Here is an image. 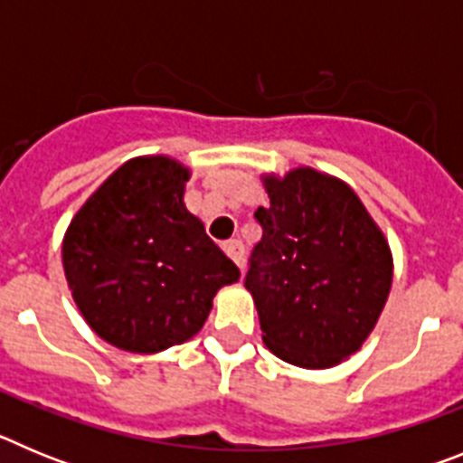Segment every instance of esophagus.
<instances>
[{
	"label": "esophagus",
	"mask_w": 463,
	"mask_h": 463,
	"mask_svg": "<svg viewBox=\"0 0 463 463\" xmlns=\"http://www.w3.org/2000/svg\"><path fill=\"white\" fill-rule=\"evenodd\" d=\"M222 250L227 252L229 260L234 261L236 267L243 271V243H241V241H227V243H222Z\"/></svg>",
	"instance_id": "esophagus-1"
}]
</instances>
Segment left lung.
<instances>
[{
    "label": "left lung",
    "instance_id": "left-lung-1",
    "mask_svg": "<svg viewBox=\"0 0 463 463\" xmlns=\"http://www.w3.org/2000/svg\"><path fill=\"white\" fill-rule=\"evenodd\" d=\"M261 183L271 203L255 213L264 232L245 276L261 341L282 362L331 369L378 325L394 276L390 243L336 175L297 166Z\"/></svg>",
    "mask_w": 463,
    "mask_h": 463
}]
</instances>
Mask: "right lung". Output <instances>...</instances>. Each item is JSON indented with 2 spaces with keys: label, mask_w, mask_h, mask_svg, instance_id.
Listing matches in <instances>:
<instances>
[{
  "label": "right lung",
  "mask_w": 463,
  "mask_h": 463,
  "mask_svg": "<svg viewBox=\"0 0 463 463\" xmlns=\"http://www.w3.org/2000/svg\"><path fill=\"white\" fill-rule=\"evenodd\" d=\"M190 169L141 155L101 183L69 222L62 267L90 329L118 350L155 354L199 334L236 264L183 196Z\"/></svg>",
  "instance_id": "obj_1"
}]
</instances>
